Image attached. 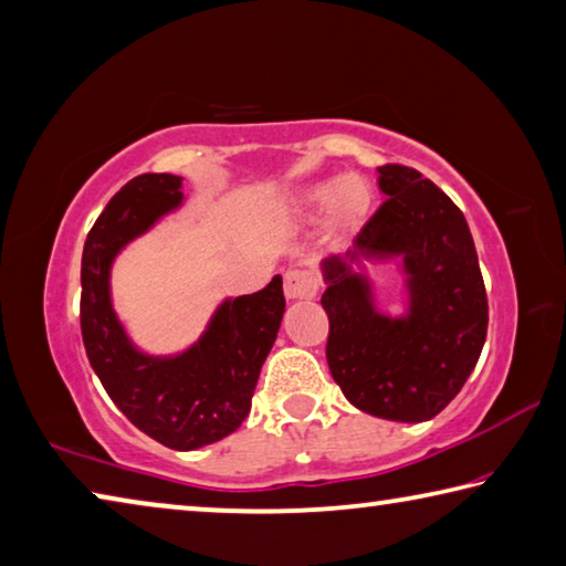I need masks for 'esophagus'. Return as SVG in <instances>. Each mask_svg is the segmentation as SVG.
Returning a JSON list of instances; mask_svg holds the SVG:
<instances>
[{"label":"esophagus","instance_id":"34e87169","mask_svg":"<svg viewBox=\"0 0 566 566\" xmlns=\"http://www.w3.org/2000/svg\"><path fill=\"white\" fill-rule=\"evenodd\" d=\"M283 291L289 301H305L313 298L318 293V277L316 273L303 271V268H295V271H289L283 277Z\"/></svg>","mask_w":566,"mask_h":566}]
</instances>
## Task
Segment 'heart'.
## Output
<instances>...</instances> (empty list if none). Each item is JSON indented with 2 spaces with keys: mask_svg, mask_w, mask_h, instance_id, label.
Wrapping results in <instances>:
<instances>
[{
  "mask_svg": "<svg viewBox=\"0 0 566 566\" xmlns=\"http://www.w3.org/2000/svg\"><path fill=\"white\" fill-rule=\"evenodd\" d=\"M370 190L354 175H338L313 185L301 200L305 218L326 216L328 233L336 240H350L370 216Z\"/></svg>",
  "mask_w": 566,
  "mask_h": 566,
  "instance_id": "heart-1",
  "label": "heart"
}]
</instances>
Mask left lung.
Listing matches in <instances>:
<instances>
[{"label": "left lung", "instance_id": "1", "mask_svg": "<svg viewBox=\"0 0 566 566\" xmlns=\"http://www.w3.org/2000/svg\"><path fill=\"white\" fill-rule=\"evenodd\" d=\"M386 202L354 250L323 261L328 289L326 358L333 381L356 409L388 421H429L461 391L489 326L484 277L467 218L447 192L406 165H381ZM401 256L410 316L388 319L350 262Z\"/></svg>", "mask_w": 566, "mask_h": 566}]
</instances>
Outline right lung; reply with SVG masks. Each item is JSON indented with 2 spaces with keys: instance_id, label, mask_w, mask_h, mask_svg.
I'll use <instances>...</instances> for the list:
<instances>
[{
  "instance_id": "add662e5",
  "label": "right lung",
  "mask_w": 566,
  "mask_h": 566,
  "mask_svg": "<svg viewBox=\"0 0 566 566\" xmlns=\"http://www.w3.org/2000/svg\"><path fill=\"white\" fill-rule=\"evenodd\" d=\"M182 178L145 172L99 212L82 250V340L107 396L137 429L175 451H192L233 433L250 411L258 376L281 328L283 277L226 301L196 346L180 356L140 354L109 301V268L129 240L182 202Z\"/></svg>"
}]
</instances>
